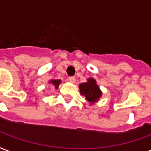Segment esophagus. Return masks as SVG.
<instances>
[{
	"instance_id": "esophagus-1",
	"label": "esophagus",
	"mask_w": 151,
	"mask_h": 151,
	"mask_svg": "<svg viewBox=\"0 0 151 151\" xmlns=\"http://www.w3.org/2000/svg\"><path fill=\"white\" fill-rule=\"evenodd\" d=\"M68 80H69L71 83H75V82H76V77L70 76L68 78Z\"/></svg>"
}]
</instances>
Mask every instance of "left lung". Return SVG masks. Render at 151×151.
I'll return each mask as SVG.
<instances>
[{"mask_svg": "<svg viewBox=\"0 0 151 151\" xmlns=\"http://www.w3.org/2000/svg\"><path fill=\"white\" fill-rule=\"evenodd\" d=\"M79 88L81 95L84 96L90 104H94L102 96V92L93 78L88 79L86 83H80Z\"/></svg>", "mask_w": 151, "mask_h": 151, "instance_id": "left-lung-1", "label": "left lung"}]
</instances>
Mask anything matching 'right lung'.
Returning a JSON list of instances; mask_svg holds the SVG:
<instances>
[{"label": "right lung", "instance_id": "1", "mask_svg": "<svg viewBox=\"0 0 151 151\" xmlns=\"http://www.w3.org/2000/svg\"><path fill=\"white\" fill-rule=\"evenodd\" d=\"M60 82H61V80H50L49 83H52L53 85L55 86V88H58V87H59Z\"/></svg>", "mask_w": 151, "mask_h": 151}]
</instances>
